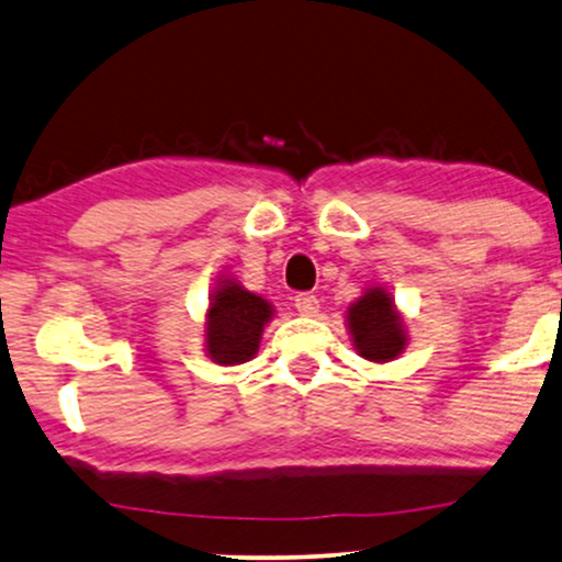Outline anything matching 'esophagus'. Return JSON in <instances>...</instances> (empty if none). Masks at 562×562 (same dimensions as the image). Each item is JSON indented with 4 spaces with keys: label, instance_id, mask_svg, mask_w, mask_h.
I'll list each match as a JSON object with an SVG mask.
<instances>
[{
    "label": "esophagus",
    "instance_id": "obj_1",
    "mask_svg": "<svg viewBox=\"0 0 562 562\" xmlns=\"http://www.w3.org/2000/svg\"><path fill=\"white\" fill-rule=\"evenodd\" d=\"M294 307H296V313H300V315H315V313H318V296L307 294V292L296 294L294 296Z\"/></svg>",
    "mask_w": 562,
    "mask_h": 562
}]
</instances>
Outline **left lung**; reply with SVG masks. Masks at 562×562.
Listing matches in <instances>:
<instances>
[{
    "label": "left lung",
    "mask_w": 562,
    "mask_h": 562,
    "mask_svg": "<svg viewBox=\"0 0 562 562\" xmlns=\"http://www.w3.org/2000/svg\"><path fill=\"white\" fill-rule=\"evenodd\" d=\"M347 328L360 358L389 362L405 349L407 336L394 300L386 289L373 286L347 310Z\"/></svg>",
    "instance_id": "1"
}]
</instances>
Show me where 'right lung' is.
<instances>
[{"label": "right lung", "instance_id": "add662e5", "mask_svg": "<svg viewBox=\"0 0 562 562\" xmlns=\"http://www.w3.org/2000/svg\"><path fill=\"white\" fill-rule=\"evenodd\" d=\"M273 318L268 300L257 296L236 281H221L210 302L204 345L217 366H239L255 358L266 323Z\"/></svg>", "mask_w": 562, "mask_h": 562}]
</instances>
